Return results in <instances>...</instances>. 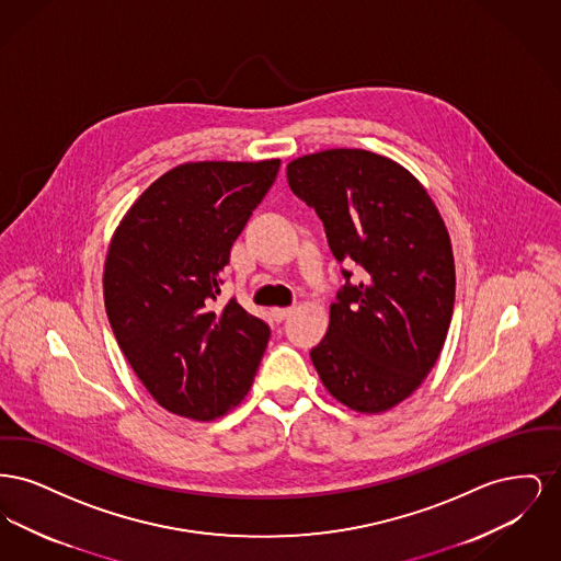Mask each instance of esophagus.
<instances>
[{"mask_svg":"<svg viewBox=\"0 0 561 561\" xmlns=\"http://www.w3.org/2000/svg\"><path fill=\"white\" fill-rule=\"evenodd\" d=\"M293 311L294 307H275V309H271V316L275 321H284Z\"/></svg>","mask_w":561,"mask_h":561,"instance_id":"esophagus-1","label":"esophagus"}]
</instances>
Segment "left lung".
<instances>
[{"mask_svg": "<svg viewBox=\"0 0 561 561\" xmlns=\"http://www.w3.org/2000/svg\"><path fill=\"white\" fill-rule=\"evenodd\" d=\"M286 176L316 208L336 261L364 268L332 302L311 362L334 400L387 412L421 387L446 343L456 290L446 222L412 172L373 151L309 153Z\"/></svg>", "mask_w": 561, "mask_h": 561, "instance_id": "left-lung-1", "label": "left lung"}]
</instances>
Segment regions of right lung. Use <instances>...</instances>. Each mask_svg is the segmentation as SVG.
<instances>
[{
  "label": "right lung",
  "mask_w": 561,
  "mask_h": 561,
  "mask_svg": "<svg viewBox=\"0 0 561 561\" xmlns=\"http://www.w3.org/2000/svg\"><path fill=\"white\" fill-rule=\"evenodd\" d=\"M277 170L279 160L181 163L138 195L111 238L108 323L138 380L172 414L213 421L252 387L268 325L236 298L218 307L216 296Z\"/></svg>",
  "instance_id": "1"
}]
</instances>
